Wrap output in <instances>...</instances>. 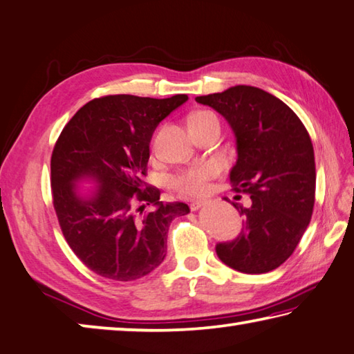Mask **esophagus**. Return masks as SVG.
<instances>
[{
  "label": "esophagus",
  "mask_w": 354,
  "mask_h": 354,
  "mask_svg": "<svg viewBox=\"0 0 354 354\" xmlns=\"http://www.w3.org/2000/svg\"><path fill=\"white\" fill-rule=\"evenodd\" d=\"M204 204H205V201H194V203L190 204V209L195 212V210H198V209H201Z\"/></svg>",
  "instance_id": "obj_1"
}]
</instances>
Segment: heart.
<instances>
[{"label": "heart", "instance_id": "heart-1", "mask_svg": "<svg viewBox=\"0 0 354 354\" xmlns=\"http://www.w3.org/2000/svg\"><path fill=\"white\" fill-rule=\"evenodd\" d=\"M212 113H196L192 118H199V115H207ZM221 171V167L218 162H207L203 165L192 167V169L183 170L176 173L171 178V185L175 187L179 194L185 196H203L210 189V179L218 176Z\"/></svg>", "mask_w": 354, "mask_h": 354}]
</instances>
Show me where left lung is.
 Listing matches in <instances>:
<instances>
[{
    "mask_svg": "<svg viewBox=\"0 0 354 354\" xmlns=\"http://www.w3.org/2000/svg\"><path fill=\"white\" fill-rule=\"evenodd\" d=\"M229 122L236 139L230 170L235 192L252 199L235 240L216 244L224 265L244 274H265L285 263L310 224L316 195L311 138L291 108L260 88L236 85L199 95Z\"/></svg>",
    "mask_w": 354,
    "mask_h": 354,
    "instance_id": "1",
    "label": "left lung"
}]
</instances>
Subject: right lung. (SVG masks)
I'll return each instance as SVG.
<instances>
[{"label": "right lung", "instance_id": "right-lung-1", "mask_svg": "<svg viewBox=\"0 0 354 354\" xmlns=\"http://www.w3.org/2000/svg\"><path fill=\"white\" fill-rule=\"evenodd\" d=\"M187 99H94L57 140L50 158L55 214L69 248L100 277L131 281L150 274L165 259L171 220L190 212L184 203L159 201V189L144 181L153 133ZM82 182L95 190L82 194Z\"/></svg>", "mask_w": 354, "mask_h": 354}]
</instances>
